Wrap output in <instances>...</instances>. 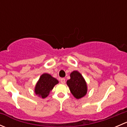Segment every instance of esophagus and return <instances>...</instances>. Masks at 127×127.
I'll list each match as a JSON object with an SVG mask.
<instances>
[{
	"label": "esophagus",
	"mask_w": 127,
	"mask_h": 127,
	"mask_svg": "<svg viewBox=\"0 0 127 127\" xmlns=\"http://www.w3.org/2000/svg\"><path fill=\"white\" fill-rule=\"evenodd\" d=\"M60 82H61V84H65L66 80H65L64 78H61V79H60Z\"/></svg>",
	"instance_id": "obj_1"
}]
</instances>
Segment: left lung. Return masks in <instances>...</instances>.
<instances>
[{
	"label": "left lung",
	"mask_w": 127,
	"mask_h": 127,
	"mask_svg": "<svg viewBox=\"0 0 127 127\" xmlns=\"http://www.w3.org/2000/svg\"><path fill=\"white\" fill-rule=\"evenodd\" d=\"M71 79L67 80V85L72 95L77 99L84 97L87 92V86L82 74L77 71L72 72Z\"/></svg>",
	"instance_id": "left-lung-1"
}]
</instances>
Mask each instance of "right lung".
Instances as JSON below:
<instances>
[{"instance_id":"obj_1","label":"right lung","mask_w":127,"mask_h":127,"mask_svg":"<svg viewBox=\"0 0 127 127\" xmlns=\"http://www.w3.org/2000/svg\"><path fill=\"white\" fill-rule=\"evenodd\" d=\"M57 84H58V80L55 78L47 73L43 74L40 77L39 81L35 85V94L42 98H46Z\"/></svg>"}]
</instances>
